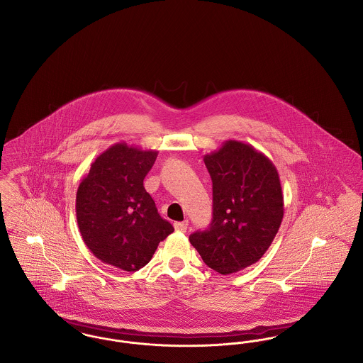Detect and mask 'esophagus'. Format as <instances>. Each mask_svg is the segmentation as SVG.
<instances>
[{
    "label": "esophagus",
    "instance_id": "esophagus-1",
    "mask_svg": "<svg viewBox=\"0 0 363 363\" xmlns=\"http://www.w3.org/2000/svg\"><path fill=\"white\" fill-rule=\"evenodd\" d=\"M174 227L177 231H181V233H185L188 230V220H184V222H177L174 223Z\"/></svg>",
    "mask_w": 363,
    "mask_h": 363
}]
</instances>
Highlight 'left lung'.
I'll use <instances>...</instances> for the list:
<instances>
[{"label":"left lung","instance_id":"left-lung-1","mask_svg":"<svg viewBox=\"0 0 363 363\" xmlns=\"http://www.w3.org/2000/svg\"><path fill=\"white\" fill-rule=\"evenodd\" d=\"M212 179L213 215L189 241L213 271L230 275L257 262L283 220L280 178L268 156L250 144L227 140L204 156Z\"/></svg>","mask_w":363,"mask_h":363}]
</instances>
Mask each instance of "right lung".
<instances>
[{
  "label": "right lung",
  "instance_id": "obj_1",
  "mask_svg": "<svg viewBox=\"0 0 363 363\" xmlns=\"http://www.w3.org/2000/svg\"><path fill=\"white\" fill-rule=\"evenodd\" d=\"M157 151L117 143L98 156L76 194L82 238L96 259L126 272L150 262L174 231L157 213L144 178Z\"/></svg>",
  "mask_w": 363,
  "mask_h": 363
}]
</instances>
